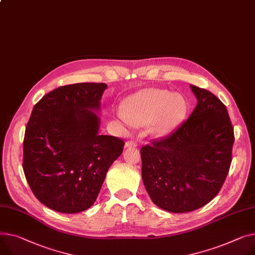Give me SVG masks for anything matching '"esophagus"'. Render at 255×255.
I'll return each mask as SVG.
<instances>
[{"mask_svg": "<svg viewBox=\"0 0 255 255\" xmlns=\"http://www.w3.org/2000/svg\"><path fill=\"white\" fill-rule=\"evenodd\" d=\"M137 146V143L133 141V140H128L125 142V148L127 147H136Z\"/></svg>", "mask_w": 255, "mask_h": 255, "instance_id": "esophagus-1", "label": "esophagus"}]
</instances>
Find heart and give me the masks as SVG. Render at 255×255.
I'll use <instances>...</instances> for the list:
<instances>
[{
    "label": "heart",
    "mask_w": 255,
    "mask_h": 255,
    "mask_svg": "<svg viewBox=\"0 0 255 255\" xmlns=\"http://www.w3.org/2000/svg\"><path fill=\"white\" fill-rule=\"evenodd\" d=\"M119 114L133 126L148 124V133L164 138L173 133L188 115V101L179 93L165 89L146 88L127 97Z\"/></svg>",
    "instance_id": "b5f03b06"
}]
</instances>
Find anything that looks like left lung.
<instances>
[{
  "label": "left lung",
  "instance_id": "1",
  "mask_svg": "<svg viewBox=\"0 0 255 255\" xmlns=\"http://www.w3.org/2000/svg\"><path fill=\"white\" fill-rule=\"evenodd\" d=\"M198 104L169 136L140 149L141 176L155 204L169 212L194 211L209 203L229 173L234 128L226 106L191 85Z\"/></svg>",
  "mask_w": 255,
  "mask_h": 255
}]
</instances>
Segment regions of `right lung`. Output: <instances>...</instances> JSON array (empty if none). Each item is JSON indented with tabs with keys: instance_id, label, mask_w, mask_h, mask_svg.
<instances>
[{
	"instance_id": "obj_1",
	"label": "right lung",
	"mask_w": 255,
	"mask_h": 255,
	"mask_svg": "<svg viewBox=\"0 0 255 255\" xmlns=\"http://www.w3.org/2000/svg\"><path fill=\"white\" fill-rule=\"evenodd\" d=\"M105 83H78L49 92L33 107L23 140V171L36 198L61 213L95 202L124 141L100 135Z\"/></svg>"
}]
</instances>
